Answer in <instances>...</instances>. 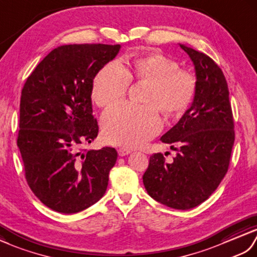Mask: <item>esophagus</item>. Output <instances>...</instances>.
<instances>
[{"label": "esophagus", "mask_w": 257, "mask_h": 257, "mask_svg": "<svg viewBox=\"0 0 257 257\" xmlns=\"http://www.w3.org/2000/svg\"><path fill=\"white\" fill-rule=\"evenodd\" d=\"M132 152L130 150V148H125V147H121V148H118V151H117V153H118V155L119 156H125V155H128V154Z\"/></svg>", "instance_id": "esophagus-1"}]
</instances>
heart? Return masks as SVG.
Here are the masks:
<instances>
[{
    "instance_id": "heart-1",
    "label": "heart",
    "mask_w": 257,
    "mask_h": 257,
    "mask_svg": "<svg viewBox=\"0 0 257 257\" xmlns=\"http://www.w3.org/2000/svg\"><path fill=\"white\" fill-rule=\"evenodd\" d=\"M131 80L148 83L145 105L122 103L102 116V133L114 145L135 147L154 138L162 128L158 109L166 115L184 113L195 98L197 79L193 73L161 54L136 57L123 66L119 61L105 65L92 83V99L109 107L126 95Z\"/></svg>"
}]
</instances>
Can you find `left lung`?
<instances>
[{
    "instance_id": "1",
    "label": "left lung",
    "mask_w": 257,
    "mask_h": 257,
    "mask_svg": "<svg viewBox=\"0 0 257 257\" xmlns=\"http://www.w3.org/2000/svg\"><path fill=\"white\" fill-rule=\"evenodd\" d=\"M180 47L195 65L196 94L179 122L161 139L176 151L174 161L167 163L162 153L154 154L143 182L154 200L188 210L206 201L224 178L235 134L223 72L206 54Z\"/></svg>"
}]
</instances>
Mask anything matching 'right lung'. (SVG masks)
<instances>
[{"mask_svg": "<svg viewBox=\"0 0 257 257\" xmlns=\"http://www.w3.org/2000/svg\"><path fill=\"white\" fill-rule=\"evenodd\" d=\"M119 45L73 44L51 50L23 87L17 146L28 186L45 206L77 213L98 202L115 165V148L81 151L98 136L93 79Z\"/></svg>", "mask_w": 257, "mask_h": 257, "instance_id": "1", "label": "right lung"}]
</instances>
